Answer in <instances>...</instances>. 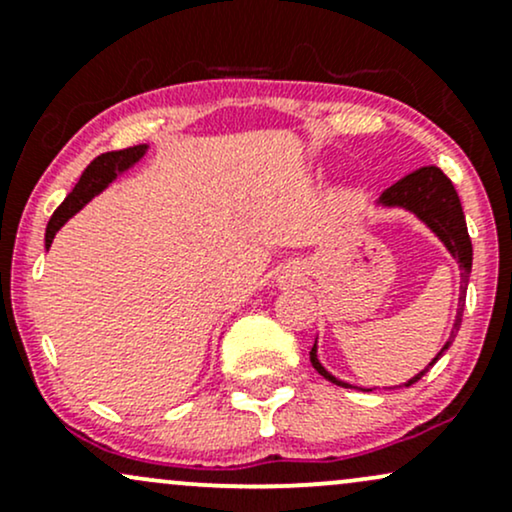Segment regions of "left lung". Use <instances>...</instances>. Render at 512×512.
Masks as SVG:
<instances>
[{"mask_svg":"<svg viewBox=\"0 0 512 512\" xmlns=\"http://www.w3.org/2000/svg\"><path fill=\"white\" fill-rule=\"evenodd\" d=\"M376 206L402 208V210H407V213H412L417 220H422L424 225L429 227V230L434 232L438 239H441V244L446 246L448 254L453 256L460 266V280H462L460 292L462 294H460V304H458V314H455L453 330H450V338L446 340V345L441 347V352H438L436 357L426 364V369L419 371V374H414L407 383H402V386H412V383H417L419 378H422L426 371H429L431 366H434L438 359L446 354L448 347L453 345L455 333L460 330L462 309H465L467 282H470V273H472V242H470V234H467V222H465V213H462L458 191H455L453 182H450V179L441 170H438V167H422V170L402 177L398 184H393L390 189L383 191L381 198L376 201ZM309 357H311V366H314V369L323 378H328V381L335 383V386L350 388V383L335 378L330 371H326V366L318 362V338L314 342V347H311Z\"/></svg>","mask_w":512,"mask_h":512,"instance_id":"left-lung-1","label":"left lung"}]
</instances>
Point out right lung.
<instances>
[{"instance_id":"obj_1","label":"right lung","mask_w":512,"mask_h":512,"mask_svg":"<svg viewBox=\"0 0 512 512\" xmlns=\"http://www.w3.org/2000/svg\"><path fill=\"white\" fill-rule=\"evenodd\" d=\"M148 153V143H141V146H131L124 150H110V153H102L86 167V172L81 174L78 184L71 189V194L64 198V203L54 210V215L47 222L45 230V251L52 246L54 234H57L62 227L69 222V218L86 206L88 201H93L95 196L102 194V191L110 186L114 179L122 177L124 172H129L136 162L143 160V155Z\"/></svg>"}]
</instances>
